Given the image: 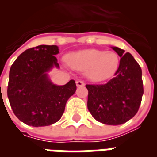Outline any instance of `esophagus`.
I'll return each mask as SVG.
<instances>
[{
    "instance_id": "34e87169",
    "label": "esophagus",
    "mask_w": 157,
    "mask_h": 157,
    "mask_svg": "<svg viewBox=\"0 0 157 157\" xmlns=\"http://www.w3.org/2000/svg\"><path fill=\"white\" fill-rule=\"evenodd\" d=\"M76 86H85V83H84V82L83 81H81V80H78V81H76Z\"/></svg>"
}]
</instances>
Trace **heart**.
Masks as SVG:
<instances>
[{"label": "heart", "mask_w": 157, "mask_h": 157, "mask_svg": "<svg viewBox=\"0 0 157 157\" xmlns=\"http://www.w3.org/2000/svg\"><path fill=\"white\" fill-rule=\"evenodd\" d=\"M66 60L70 66L78 71H86V75L93 82L111 78L119 65V57L114 51L85 49L71 53Z\"/></svg>", "instance_id": "heart-1"}]
</instances>
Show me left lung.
<instances>
[{
	"instance_id": "obj_1",
	"label": "left lung",
	"mask_w": 157,
	"mask_h": 157,
	"mask_svg": "<svg viewBox=\"0 0 157 157\" xmlns=\"http://www.w3.org/2000/svg\"><path fill=\"white\" fill-rule=\"evenodd\" d=\"M121 59L114 77L105 84H87V108L93 118L109 125L128 121L137 113L144 93L141 68L129 53L113 47Z\"/></svg>"
}]
</instances>
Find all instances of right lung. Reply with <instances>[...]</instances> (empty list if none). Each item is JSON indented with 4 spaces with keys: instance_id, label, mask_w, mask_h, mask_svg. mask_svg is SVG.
<instances>
[{
    "instance_id": "obj_1",
    "label": "right lung",
    "mask_w": 157,
    "mask_h": 157,
    "mask_svg": "<svg viewBox=\"0 0 157 157\" xmlns=\"http://www.w3.org/2000/svg\"><path fill=\"white\" fill-rule=\"evenodd\" d=\"M56 45H39L17 58L9 72L7 97L19 120L33 127L53 124L61 118L69 98L75 93L74 80L54 85L46 72L59 67Z\"/></svg>"
}]
</instances>
